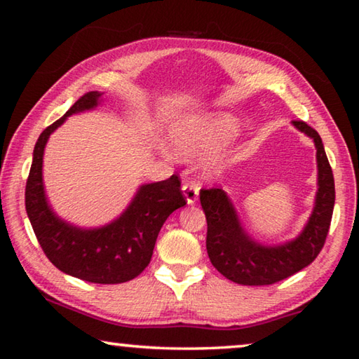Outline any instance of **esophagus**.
<instances>
[{"mask_svg": "<svg viewBox=\"0 0 359 359\" xmlns=\"http://www.w3.org/2000/svg\"><path fill=\"white\" fill-rule=\"evenodd\" d=\"M182 191H184V196H185L188 204H194V203H196L198 194H199L198 185L191 184V182H185V184L182 185Z\"/></svg>", "mask_w": 359, "mask_h": 359, "instance_id": "esophagus-1", "label": "esophagus"}]
</instances>
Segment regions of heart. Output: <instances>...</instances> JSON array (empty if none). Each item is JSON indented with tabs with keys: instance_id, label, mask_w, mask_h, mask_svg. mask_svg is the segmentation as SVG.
Wrapping results in <instances>:
<instances>
[{
	"instance_id": "obj_1",
	"label": "heart",
	"mask_w": 359,
	"mask_h": 359,
	"mask_svg": "<svg viewBox=\"0 0 359 359\" xmlns=\"http://www.w3.org/2000/svg\"><path fill=\"white\" fill-rule=\"evenodd\" d=\"M238 131L239 123L233 115L215 114L175 126L172 142L180 156L190 158L217 150L238 135Z\"/></svg>"
}]
</instances>
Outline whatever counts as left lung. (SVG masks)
<instances>
[{
	"instance_id": "obj_1",
	"label": "left lung",
	"mask_w": 359,
	"mask_h": 359,
	"mask_svg": "<svg viewBox=\"0 0 359 359\" xmlns=\"http://www.w3.org/2000/svg\"><path fill=\"white\" fill-rule=\"evenodd\" d=\"M297 130L313 139L317 149L318 190L302 233L280 245H263L242 228L233 203L222 188L201 190L208 220V255L215 269L239 285H272L299 272L318 257L330 231L334 199V175L321 137L306 121L293 120Z\"/></svg>"
}]
</instances>
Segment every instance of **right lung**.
Here are the masks:
<instances>
[{
	"label": "right lung",
	"instance_id": "add662e5",
	"mask_svg": "<svg viewBox=\"0 0 359 359\" xmlns=\"http://www.w3.org/2000/svg\"><path fill=\"white\" fill-rule=\"evenodd\" d=\"M102 93L81 96L62 118L41 133L25 188V208L46 257L65 274L92 283L133 280L149 266L158 233L175 209L187 204L177 175L141 185L123 214L100 228H79L52 210L42 182V156L48 136L72 114L100 106Z\"/></svg>",
	"mask_w": 359,
	"mask_h": 359
}]
</instances>
